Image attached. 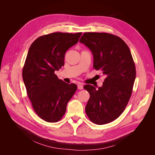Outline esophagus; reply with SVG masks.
Wrapping results in <instances>:
<instances>
[{"label": "esophagus", "instance_id": "obj_1", "mask_svg": "<svg viewBox=\"0 0 155 155\" xmlns=\"http://www.w3.org/2000/svg\"><path fill=\"white\" fill-rule=\"evenodd\" d=\"M78 88L79 89V90H81V89L83 88V85H81V84H78Z\"/></svg>", "mask_w": 155, "mask_h": 155}]
</instances>
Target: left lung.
<instances>
[{"label":"left lung","instance_id":"left-lung-1","mask_svg":"<svg viewBox=\"0 0 155 155\" xmlns=\"http://www.w3.org/2000/svg\"><path fill=\"white\" fill-rule=\"evenodd\" d=\"M79 41L91 50L94 68L106 76L97 90L91 85L83 87L90 94L86 114L96 124L110 123L122 114L132 94L136 78L132 55L120 37L107 33H84Z\"/></svg>","mask_w":155,"mask_h":155}]
</instances>
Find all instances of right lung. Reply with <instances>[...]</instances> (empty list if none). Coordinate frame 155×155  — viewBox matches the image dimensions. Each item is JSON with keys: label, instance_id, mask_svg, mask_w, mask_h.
I'll list each match as a JSON object with an SVG mask.
<instances>
[{"label": "right lung", "instance_id": "obj_1", "mask_svg": "<svg viewBox=\"0 0 155 155\" xmlns=\"http://www.w3.org/2000/svg\"><path fill=\"white\" fill-rule=\"evenodd\" d=\"M82 33L54 32L38 37L31 45L22 69L27 94L36 114L47 122L63 118L68 102L77 90L55 74L64 66L65 52L76 45Z\"/></svg>", "mask_w": 155, "mask_h": 155}]
</instances>
